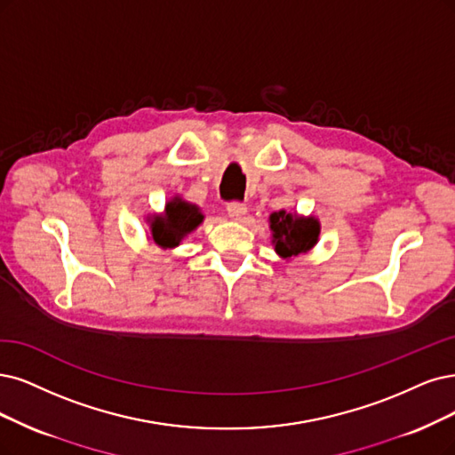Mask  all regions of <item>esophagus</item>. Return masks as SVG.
<instances>
[{
    "label": "esophagus",
    "instance_id": "obj_1",
    "mask_svg": "<svg viewBox=\"0 0 455 455\" xmlns=\"http://www.w3.org/2000/svg\"><path fill=\"white\" fill-rule=\"evenodd\" d=\"M227 212H228V217L234 219V221H242L247 213V206L242 204V202H230L227 206Z\"/></svg>",
    "mask_w": 455,
    "mask_h": 455
}]
</instances>
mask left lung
<instances>
[{
  "label": "left lung",
  "mask_w": 455,
  "mask_h": 455,
  "mask_svg": "<svg viewBox=\"0 0 455 455\" xmlns=\"http://www.w3.org/2000/svg\"><path fill=\"white\" fill-rule=\"evenodd\" d=\"M272 230V245L283 260L306 255L321 236V221L315 215L279 210L267 217Z\"/></svg>",
  "instance_id": "left-lung-1"
}]
</instances>
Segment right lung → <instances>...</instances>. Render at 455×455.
<instances>
[{
	"label": "right lung",
	"instance_id": "obj_1",
	"mask_svg": "<svg viewBox=\"0 0 455 455\" xmlns=\"http://www.w3.org/2000/svg\"><path fill=\"white\" fill-rule=\"evenodd\" d=\"M146 221L149 225V242L166 251L178 247L196 230L204 221V213L193 202L176 195L166 202L163 213H151L146 217Z\"/></svg>",
	"mask_w": 455,
	"mask_h": 455
}]
</instances>
